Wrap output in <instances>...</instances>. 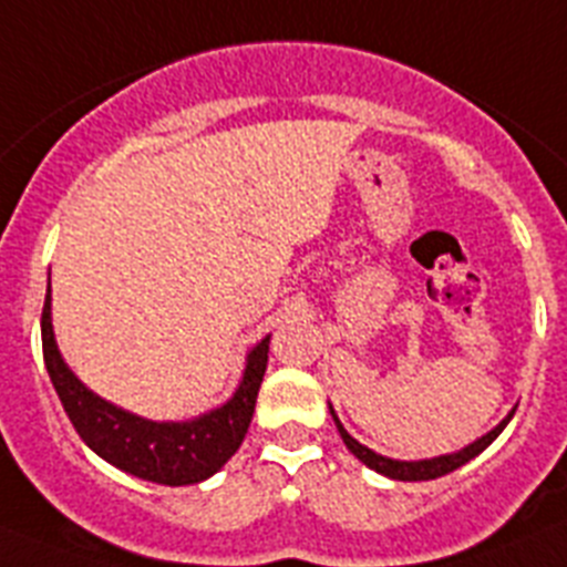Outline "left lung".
I'll return each instance as SVG.
<instances>
[{"instance_id": "8db88e82", "label": "left lung", "mask_w": 567, "mask_h": 567, "mask_svg": "<svg viewBox=\"0 0 567 567\" xmlns=\"http://www.w3.org/2000/svg\"><path fill=\"white\" fill-rule=\"evenodd\" d=\"M329 412H332V420L334 425H338L340 437H343L346 449L354 454V457L360 460L363 465H369L372 471H378V474H383V477H392V480H403V483H417V480H437L443 477V474H452L454 468H460V465H465L468 460L477 457L480 452H485L494 440L503 434L505 425L511 423V417H514V412L517 409H511L508 417L499 420L494 429H491L488 434H483V437H477L474 443H468L465 449H460V452L454 454H440V457H432V460H392V457H383V454L372 452V449H365V445H360L358 440L352 437V434L346 432L343 423L338 420V414H334V409L329 405Z\"/></svg>"}]
</instances>
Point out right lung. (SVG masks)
<instances>
[{
    "label": "right lung",
    "mask_w": 567,
    "mask_h": 567,
    "mask_svg": "<svg viewBox=\"0 0 567 567\" xmlns=\"http://www.w3.org/2000/svg\"><path fill=\"white\" fill-rule=\"evenodd\" d=\"M42 352L50 383L79 437L102 460L158 485L204 483L227 465L252 423L269 360V334L247 354L244 378L224 405L193 420H147L90 392L64 363L50 320V287L42 309Z\"/></svg>",
    "instance_id": "add662e5"
}]
</instances>
